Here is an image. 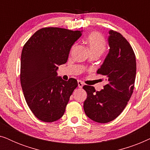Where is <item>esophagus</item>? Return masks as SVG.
<instances>
[{"instance_id":"esophagus-1","label":"esophagus","mask_w":150,"mask_h":150,"mask_svg":"<svg viewBox=\"0 0 150 150\" xmlns=\"http://www.w3.org/2000/svg\"><path fill=\"white\" fill-rule=\"evenodd\" d=\"M78 86L79 88H83V83L81 81H78Z\"/></svg>"}]
</instances>
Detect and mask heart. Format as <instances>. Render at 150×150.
Listing matches in <instances>:
<instances>
[{
  "mask_svg": "<svg viewBox=\"0 0 150 150\" xmlns=\"http://www.w3.org/2000/svg\"><path fill=\"white\" fill-rule=\"evenodd\" d=\"M90 52L102 54L106 49V42L104 37L98 32H93L89 35L87 40Z\"/></svg>",
  "mask_w": 150,
  "mask_h": 150,
  "instance_id": "1",
  "label": "heart"
}]
</instances>
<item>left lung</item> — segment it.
Masks as SVG:
<instances>
[{
    "mask_svg": "<svg viewBox=\"0 0 150 150\" xmlns=\"http://www.w3.org/2000/svg\"><path fill=\"white\" fill-rule=\"evenodd\" d=\"M108 42L110 49L97 73L105 78L107 84L96 91L85 85L87 93L84 110L88 117L98 123H108L122 113L133 93L137 63L134 51L120 33L110 30Z\"/></svg>",
    "mask_w": 150,
    "mask_h": 150,
    "instance_id": "obj_1",
    "label": "left lung"
}]
</instances>
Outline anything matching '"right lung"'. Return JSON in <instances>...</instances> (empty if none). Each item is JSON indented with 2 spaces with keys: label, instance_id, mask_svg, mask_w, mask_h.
<instances>
[{
  "label": "right lung",
  "instance_id": "1",
  "mask_svg": "<svg viewBox=\"0 0 150 150\" xmlns=\"http://www.w3.org/2000/svg\"><path fill=\"white\" fill-rule=\"evenodd\" d=\"M82 31L57 27L43 28L22 48L20 82L24 98L34 115L44 122L58 120L74 90L76 79L57 76L58 65L67 62L72 45Z\"/></svg>",
  "mask_w": 150,
  "mask_h": 150
}]
</instances>
